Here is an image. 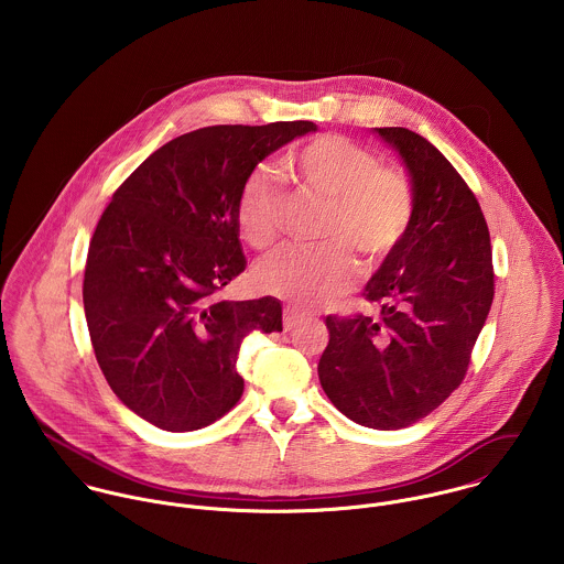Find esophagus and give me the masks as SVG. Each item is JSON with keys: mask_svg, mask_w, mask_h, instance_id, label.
<instances>
[{"mask_svg": "<svg viewBox=\"0 0 564 564\" xmlns=\"http://www.w3.org/2000/svg\"><path fill=\"white\" fill-rule=\"evenodd\" d=\"M304 319H306V315L302 311H297L293 306H286L284 317H282V327H284V332H291L295 325H300Z\"/></svg>", "mask_w": 564, "mask_h": 564, "instance_id": "obj_1", "label": "esophagus"}]
</instances>
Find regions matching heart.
I'll return each instance as SVG.
<instances>
[{"instance_id":"b5f03b06","label":"heart","mask_w":564,"mask_h":564,"mask_svg":"<svg viewBox=\"0 0 564 564\" xmlns=\"http://www.w3.org/2000/svg\"><path fill=\"white\" fill-rule=\"evenodd\" d=\"M286 169L313 195L327 199L322 247H289L262 260L256 284L295 306H319L358 278L356 256L384 260L405 239L414 219V191L400 169L340 134H322L291 156ZM286 188L267 166L253 169L239 191L237 224L253 249H271L282 237Z\"/></svg>"}]
</instances>
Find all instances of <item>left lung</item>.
I'll return each instance as SVG.
<instances>
[{
    "label": "left lung",
    "mask_w": 564,
    "mask_h": 564,
    "mask_svg": "<svg viewBox=\"0 0 564 564\" xmlns=\"http://www.w3.org/2000/svg\"><path fill=\"white\" fill-rule=\"evenodd\" d=\"M378 134L402 154L414 219L365 286L378 315L325 317L319 380L351 421L400 430L463 384L492 304L495 271L482 208L454 164L412 130Z\"/></svg>",
    "instance_id": "obj_1"
}]
</instances>
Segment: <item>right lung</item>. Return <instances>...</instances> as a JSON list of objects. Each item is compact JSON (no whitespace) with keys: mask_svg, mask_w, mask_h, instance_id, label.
Listing matches in <instances>:
<instances>
[{"mask_svg":"<svg viewBox=\"0 0 564 564\" xmlns=\"http://www.w3.org/2000/svg\"><path fill=\"white\" fill-rule=\"evenodd\" d=\"M313 121L210 126L141 162L88 245L82 300L115 395L169 432L206 427L242 395L239 345L282 332L275 297L219 300L245 271L237 199L253 166Z\"/></svg>","mask_w":564,"mask_h":564,"instance_id":"right-lung-1","label":"right lung"}]
</instances>
